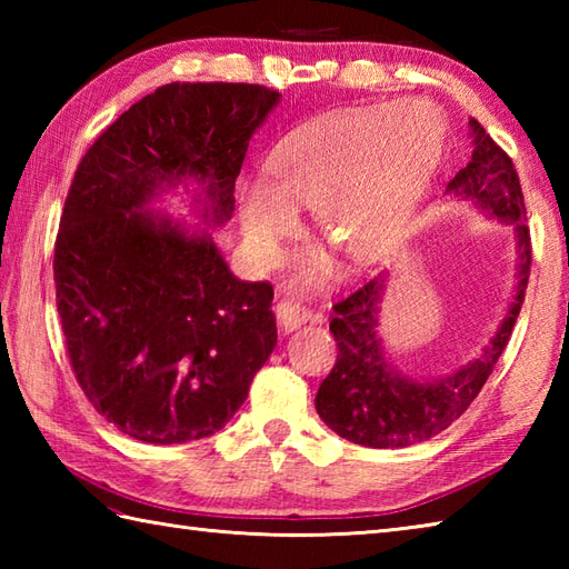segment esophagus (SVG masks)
Instances as JSON below:
<instances>
[{"label":"esophagus","mask_w":569,"mask_h":569,"mask_svg":"<svg viewBox=\"0 0 569 569\" xmlns=\"http://www.w3.org/2000/svg\"><path fill=\"white\" fill-rule=\"evenodd\" d=\"M276 318L286 332H293L300 325H306L310 320V310L293 303V300H281V303L276 306Z\"/></svg>","instance_id":"34e87169"}]
</instances>
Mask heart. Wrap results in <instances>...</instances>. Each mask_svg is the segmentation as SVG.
<instances>
[{"mask_svg":"<svg viewBox=\"0 0 569 569\" xmlns=\"http://www.w3.org/2000/svg\"><path fill=\"white\" fill-rule=\"evenodd\" d=\"M445 147V122L430 102L398 100L325 114L288 134L266 161V183L239 190V227L259 266L281 259L312 208L322 239L349 261L389 253L413 220ZM303 266V283L312 278Z\"/></svg>","mask_w":569,"mask_h":569,"instance_id":"b5f03b06","label":"heart"}]
</instances>
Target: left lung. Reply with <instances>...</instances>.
<instances>
[{
  "instance_id": "1",
  "label": "left lung",
  "mask_w": 569,
  "mask_h": 569,
  "mask_svg": "<svg viewBox=\"0 0 569 569\" xmlns=\"http://www.w3.org/2000/svg\"><path fill=\"white\" fill-rule=\"evenodd\" d=\"M471 159L445 188V198L465 202L487 220L509 227L516 239V288L499 328L479 355L442 377H408L386 352L381 303L389 271L373 276L332 310L330 332L337 361L316 396L318 416L340 438L377 447H408L432 438L465 413L497 365L523 306L530 273V234L526 204L513 163L477 119H469Z\"/></svg>"
}]
</instances>
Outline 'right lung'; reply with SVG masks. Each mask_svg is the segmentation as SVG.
<instances>
[{
    "mask_svg": "<svg viewBox=\"0 0 569 569\" xmlns=\"http://www.w3.org/2000/svg\"><path fill=\"white\" fill-rule=\"evenodd\" d=\"M278 102L261 84H163L102 131L72 178L58 316L84 396L129 438H210L273 352L271 286L229 271L212 229L232 220L249 139ZM168 194H188L199 222L159 211Z\"/></svg>",
    "mask_w": 569,
    "mask_h": 569,
    "instance_id": "1",
    "label": "right lung"
}]
</instances>
